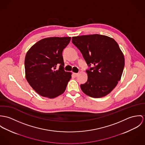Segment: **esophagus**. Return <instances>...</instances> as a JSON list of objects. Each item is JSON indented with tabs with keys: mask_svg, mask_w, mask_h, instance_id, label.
Masks as SVG:
<instances>
[{
	"mask_svg": "<svg viewBox=\"0 0 145 145\" xmlns=\"http://www.w3.org/2000/svg\"><path fill=\"white\" fill-rule=\"evenodd\" d=\"M73 74L75 77H77L78 76V73H73Z\"/></svg>",
	"mask_w": 145,
	"mask_h": 145,
	"instance_id": "34e87169",
	"label": "esophagus"
}]
</instances>
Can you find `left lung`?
I'll return each instance as SVG.
<instances>
[{"label": "left lung", "mask_w": 145, "mask_h": 145, "mask_svg": "<svg viewBox=\"0 0 145 145\" xmlns=\"http://www.w3.org/2000/svg\"><path fill=\"white\" fill-rule=\"evenodd\" d=\"M72 42L89 67L87 81L80 84L82 91L93 98L107 95L120 80L125 66L124 56L117 43L99 34L73 37Z\"/></svg>", "instance_id": "obj_1"}]
</instances>
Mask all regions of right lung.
Returning a JSON list of instances; mask_svg holds the SVG:
<instances>
[{"instance_id": "1", "label": "right lung", "mask_w": 145, "mask_h": 145, "mask_svg": "<svg viewBox=\"0 0 145 145\" xmlns=\"http://www.w3.org/2000/svg\"><path fill=\"white\" fill-rule=\"evenodd\" d=\"M71 37L43 39L29 49L25 58L26 79L39 95L53 98L65 90L71 74L64 69L62 52ZM59 65V68L56 67Z\"/></svg>"}]
</instances>
